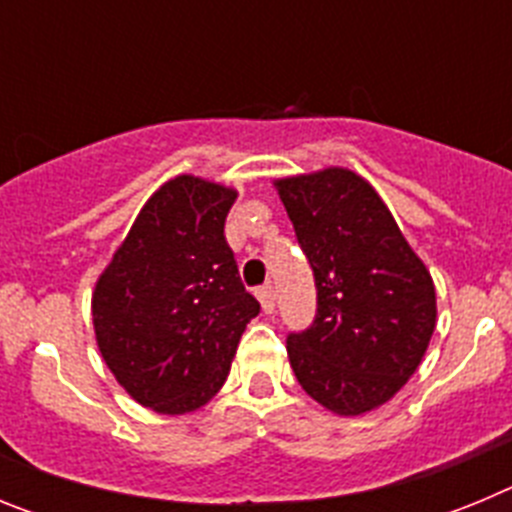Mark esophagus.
Instances as JSON below:
<instances>
[{
    "instance_id": "34e87169",
    "label": "esophagus",
    "mask_w": 512,
    "mask_h": 512,
    "mask_svg": "<svg viewBox=\"0 0 512 512\" xmlns=\"http://www.w3.org/2000/svg\"><path fill=\"white\" fill-rule=\"evenodd\" d=\"M256 297H259L261 307H264V312L269 315V312H274V287L271 284H264V287L256 289Z\"/></svg>"
}]
</instances>
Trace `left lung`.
<instances>
[{"label": "left lung", "mask_w": 512, "mask_h": 512, "mask_svg": "<svg viewBox=\"0 0 512 512\" xmlns=\"http://www.w3.org/2000/svg\"><path fill=\"white\" fill-rule=\"evenodd\" d=\"M312 266L318 312L289 333L302 390L338 415L400 392L436 328V287L374 187L348 169L274 182Z\"/></svg>", "instance_id": "1"}]
</instances>
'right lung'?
<instances>
[{
  "label": "right lung",
  "mask_w": 512,
  "mask_h": 512,
  "mask_svg": "<svg viewBox=\"0 0 512 512\" xmlns=\"http://www.w3.org/2000/svg\"><path fill=\"white\" fill-rule=\"evenodd\" d=\"M235 197L223 184L176 176L143 205L97 279V346L143 408L184 415L212 400L259 315L225 241Z\"/></svg>",
  "instance_id": "1"
}]
</instances>
